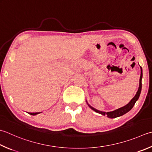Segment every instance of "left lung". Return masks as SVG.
<instances>
[{"label":"left lung","instance_id":"1","mask_svg":"<svg viewBox=\"0 0 152 152\" xmlns=\"http://www.w3.org/2000/svg\"><path fill=\"white\" fill-rule=\"evenodd\" d=\"M141 68V74H140V84H139V88H138V91L136 92V94L135 95V96L132 99H131V101L126 105L125 106L123 107H121L118 109H116L113 111H110V112H103V111H98V110L96 109L94 107H92L91 106H90L89 104L88 103V106L90 107L92 109L94 110V111H96V113H98L99 114H102L103 115H107V117L109 118H116V117H121V116L123 115L124 114H126V113L129 112L130 110H131L132 109V107L134 105L135 103L136 102V101L138 99V98L140 97V95L141 93V90H142V67L140 66Z\"/></svg>","mask_w":152,"mask_h":152}]
</instances>
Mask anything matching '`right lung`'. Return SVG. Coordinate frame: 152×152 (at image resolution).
Listing matches in <instances>:
<instances>
[{
  "label": "right lung",
  "instance_id": "right-lung-1",
  "mask_svg": "<svg viewBox=\"0 0 152 152\" xmlns=\"http://www.w3.org/2000/svg\"><path fill=\"white\" fill-rule=\"evenodd\" d=\"M39 113H29V114L31 115H35L39 114Z\"/></svg>",
  "mask_w": 152,
  "mask_h": 152
}]
</instances>
